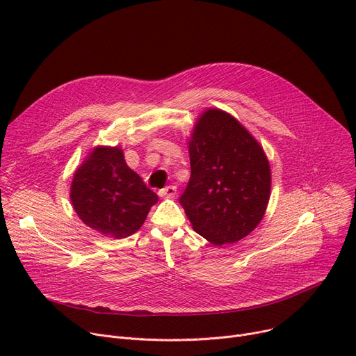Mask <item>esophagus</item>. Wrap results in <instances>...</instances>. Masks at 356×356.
<instances>
[{
	"mask_svg": "<svg viewBox=\"0 0 356 356\" xmlns=\"http://www.w3.org/2000/svg\"><path fill=\"white\" fill-rule=\"evenodd\" d=\"M159 195L161 197H175L176 196V186H167V188L160 191Z\"/></svg>",
	"mask_w": 356,
	"mask_h": 356,
	"instance_id": "1",
	"label": "esophagus"
}]
</instances>
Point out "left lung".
Wrapping results in <instances>:
<instances>
[{
  "label": "left lung",
  "instance_id": "left-lung-1",
  "mask_svg": "<svg viewBox=\"0 0 356 356\" xmlns=\"http://www.w3.org/2000/svg\"><path fill=\"white\" fill-rule=\"evenodd\" d=\"M188 145L192 175L180 203L193 229L218 247L245 238L263 220L271 195L264 148L218 108L199 115Z\"/></svg>",
  "mask_w": 356,
  "mask_h": 356
}]
</instances>
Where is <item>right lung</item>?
<instances>
[{
  "label": "right lung",
  "instance_id": "1",
  "mask_svg": "<svg viewBox=\"0 0 356 356\" xmlns=\"http://www.w3.org/2000/svg\"><path fill=\"white\" fill-rule=\"evenodd\" d=\"M159 196L127 165L120 145H97L74 170L70 202L90 229L109 238L136 234Z\"/></svg>",
  "mask_w": 356,
  "mask_h": 356
}]
</instances>
